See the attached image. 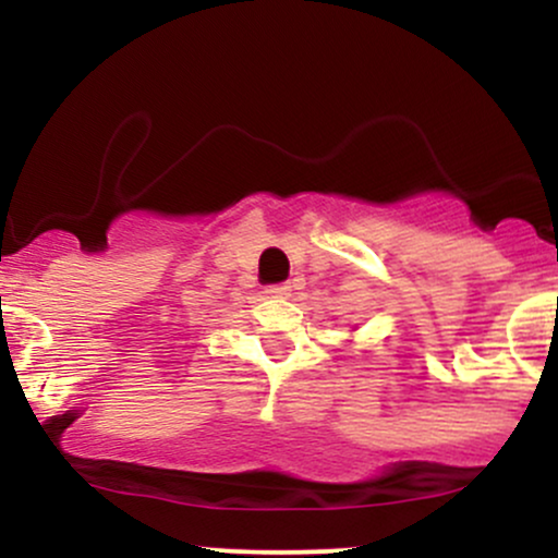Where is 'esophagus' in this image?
I'll use <instances>...</instances> for the list:
<instances>
[{"mask_svg":"<svg viewBox=\"0 0 558 558\" xmlns=\"http://www.w3.org/2000/svg\"><path fill=\"white\" fill-rule=\"evenodd\" d=\"M267 293H270V296H288V293H291V283L267 286Z\"/></svg>","mask_w":558,"mask_h":558,"instance_id":"esophagus-1","label":"esophagus"}]
</instances>
